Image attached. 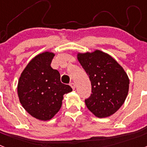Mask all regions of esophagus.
<instances>
[{
	"label": "esophagus",
	"mask_w": 147,
	"mask_h": 147,
	"mask_svg": "<svg viewBox=\"0 0 147 147\" xmlns=\"http://www.w3.org/2000/svg\"><path fill=\"white\" fill-rule=\"evenodd\" d=\"M70 85H71V88H72L73 90H74L75 88H76V86H75V84L74 82L70 83Z\"/></svg>",
	"instance_id": "1"
}]
</instances>
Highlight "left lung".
Here are the masks:
<instances>
[{"instance_id":"8db88e82","label":"left lung","mask_w":147,"mask_h":147,"mask_svg":"<svg viewBox=\"0 0 147 147\" xmlns=\"http://www.w3.org/2000/svg\"><path fill=\"white\" fill-rule=\"evenodd\" d=\"M77 59L91 82L92 93L85 100L88 110L98 118L115 113L129 91V80L123 67L111 56L99 50L78 53Z\"/></svg>"}]
</instances>
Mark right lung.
Here are the masks:
<instances>
[{
	"label": "right lung",
	"instance_id": "add662e5",
	"mask_svg": "<svg viewBox=\"0 0 147 147\" xmlns=\"http://www.w3.org/2000/svg\"><path fill=\"white\" fill-rule=\"evenodd\" d=\"M54 55L45 51L36 56L18 81L20 104L32 116L41 121L52 119L61 108L64 94L72 91L69 85L61 82L59 71L51 67Z\"/></svg>",
	"mask_w": 147,
	"mask_h": 147
}]
</instances>
